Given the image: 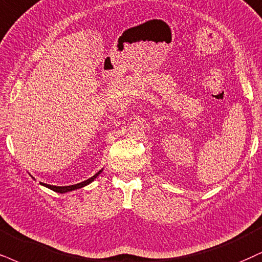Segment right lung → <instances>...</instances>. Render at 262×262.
Wrapping results in <instances>:
<instances>
[{"mask_svg":"<svg viewBox=\"0 0 262 262\" xmlns=\"http://www.w3.org/2000/svg\"><path fill=\"white\" fill-rule=\"evenodd\" d=\"M101 172H102V170H101V171H98V172H97L95 176H92L91 179H89V180L83 181V182H80V183H77V185H72V186H63V187H59V186H51V185H46V183H42V182H41V185H43L45 187H47V188L52 189V190H54V192H57V193H67V192H70V190H75V189L82 188V187L87 186V185H89V183H91L92 181L95 180L96 177L98 176L99 173H101Z\"/></svg>","mask_w":262,"mask_h":262,"instance_id":"1","label":"right lung"}]
</instances>
